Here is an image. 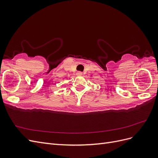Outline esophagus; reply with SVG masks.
<instances>
[{"instance_id": "34e87169", "label": "esophagus", "mask_w": 158, "mask_h": 158, "mask_svg": "<svg viewBox=\"0 0 158 158\" xmlns=\"http://www.w3.org/2000/svg\"><path fill=\"white\" fill-rule=\"evenodd\" d=\"M82 74V73H81V72H78L77 73V75H78V76H81Z\"/></svg>"}]
</instances>
